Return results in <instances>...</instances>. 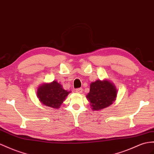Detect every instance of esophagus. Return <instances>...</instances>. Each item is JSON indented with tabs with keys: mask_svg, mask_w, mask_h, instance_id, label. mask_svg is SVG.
I'll list each match as a JSON object with an SVG mask.
<instances>
[{
	"mask_svg": "<svg viewBox=\"0 0 154 154\" xmlns=\"http://www.w3.org/2000/svg\"><path fill=\"white\" fill-rule=\"evenodd\" d=\"M75 91H76V92H77V93H79V94H81V93H82V88H77V89L75 90Z\"/></svg>",
	"mask_w": 154,
	"mask_h": 154,
	"instance_id": "obj_1",
	"label": "esophagus"
}]
</instances>
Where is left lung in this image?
Here are the masks:
<instances>
[{"instance_id":"1","label":"left lung","mask_w":154,"mask_h":154,"mask_svg":"<svg viewBox=\"0 0 154 154\" xmlns=\"http://www.w3.org/2000/svg\"><path fill=\"white\" fill-rule=\"evenodd\" d=\"M117 90L112 82L107 79L97 80L90 84V92L86 98L94 111L102 110L116 100Z\"/></svg>"}]
</instances>
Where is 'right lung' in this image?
<instances>
[{
    "label": "right lung",
    "mask_w": 154,
    "mask_h": 154,
    "mask_svg": "<svg viewBox=\"0 0 154 154\" xmlns=\"http://www.w3.org/2000/svg\"><path fill=\"white\" fill-rule=\"evenodd\" d=\"M70 92L63 88L57 81H54L39 86L37 90V96L39 101L47 107L58 109Z\"/></svg>",
    "instance_id": "add662e5"
}]
</instances>
